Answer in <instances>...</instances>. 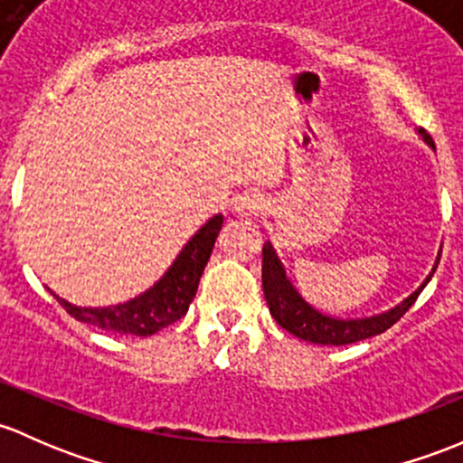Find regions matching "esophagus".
<instances>
[{
    "instance_id": "34e87169",
    "label": "esophagus",
    "mask_w": 463,
    "mask_h": 463,
    "mask_svg": "<svg viewBox=\"0 0 463 463\" xmlns=\"http://www.w3.org/2000/svg\"><path fill=\"white\" fill-rule=\"evenodd\" d=\"M267 209V200L259 192H245L233 200V212L241 218H254Z\"/></svg>"
}]
</instances>
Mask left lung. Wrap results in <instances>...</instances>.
<instances>
[{
    "mask_svg": "<svg viewBox=\"0 0 463 463\" xmlns=\"http://www.w3.org/2000/svg\"><path fill=\"white\" fill-rule=\"evenodd\" d=\"M419 136L423 137L426 145H430L435 149V142L428 136L426 128H419ZM441 251L437 254L435 267L428 274V279L410 294L408 298H403L397 307L388 309V312L374 314V317L365 318H335L327 317V314L318 312L309 305L301 294L297 292L292 283H289L288 274H285V267L280 263V259L276 256L274 247L267 241L263 245V292L265 301L269 305V312L274 317V321L279 323L283 330H288L289 335L303 338V341L318 343V345H347V343L364 341V338L376 336L381 332H385L388 327H392L403 314L412 307V303L417 301V297L421 294V289L426 288L428 280L435 274L437 265H439Z\"/></svg>",
    "mask_w": 463,
    "mask_h": 463,
    "instance_id": "left-lung-1",
    "label": "left lung"
}]
</instances>
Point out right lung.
Returning a JSON list of instances; mask_svg holds the SVG:
<instances>
[{
    "label": "right lung",
    "instance_id": "obj_1",
    "mask_svg": "<svg viewBox=\"0 0 463 463\" xmlns=\"http://www.w3.org/2000/svg\"><path fill=\"white\" fill-rule=\"evenodd\" d=\"M222 227V216L216 213L209 218L200 230L189 238L169 269L162 274L158 283L142 292L140 297L120 305H109V307H80L64 298L57 297V303L66 309L78 321L99 327V330L113 332V335H133V336H151L162 327L171 326L178 318L187 314L196 289L203 276L204 265L212 256L213 242Z\"/></svg>",
    "mask_w": 463,
    "mask_h": 463
}]
</instances>
